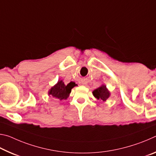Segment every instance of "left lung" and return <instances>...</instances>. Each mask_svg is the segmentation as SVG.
Listing matches in <instances>:
<instances>
[{
  "label": "left lung",
  "mask_w": 156,
  "mask_h": 156,
  "mask_svg": "<svg viewBox=\"0 0 156 156\" xmlns=\"http://www.w3.org/2000/svg\"><path fill=\"white\" fill-rule=\"evenodd\" d=\"M94 96L97 99L102 100L103 101H106V100L109 97V91L107 90L106 86L102 85L100 87L93 91Z\"/></svg>",
  "instance_id": "8db88e82"
}]
</instances>
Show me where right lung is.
<instances>
[{"label": "right lung", "mask_w": 156, "mask_h": 156, "mask_svg": "<svg viewBox=\"0 0 156 156\" xmlns=\"http://www.w3.org/2000/svg\"><path fill=\"white\" fill-rule=\"evenodd\" d=\"M75 86L76 84L73 82H71L67 85H65L62 80L58 81L56 85L50 89L49 95H51L56 99L62 101L67 98L72 91V89Z\"/></svg>", "instance_id": "obj_1"}]
</instances>
